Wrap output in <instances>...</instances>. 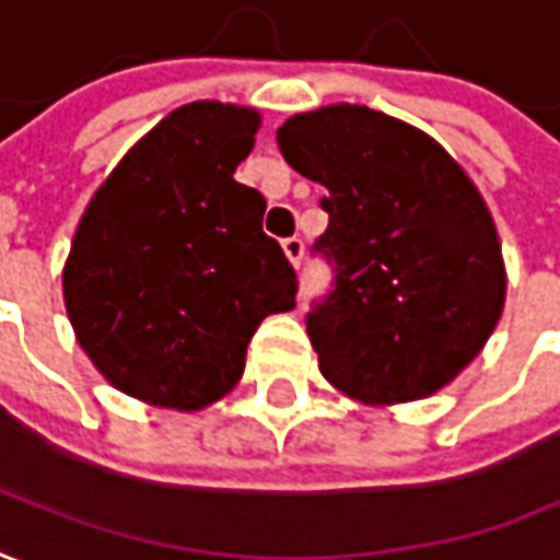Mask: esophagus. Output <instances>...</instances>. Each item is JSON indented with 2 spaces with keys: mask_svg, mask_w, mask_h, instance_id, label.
Returning <instances> with one entry per match:
<instances>
[{
  "mask_svg": "<svg viewBox=\"0 0 560 560\" xmlns=\"http://www.w3.org/2000/svg\"><path fill=\"white\" fill-rule=\"evenodd\" d=\"M281 250H284V257L294 262V266H300V260H303V238H298V235L284 238V242H281Z\"/></svg>",
  "mask_w": 560,
  "mask_h": 560,
  "instance_id": "esophagus-1",
  "label": "esophagus"
}]
</instances>
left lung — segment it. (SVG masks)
Here are the masks:
<instances>
[{"label":"left lung","instance_id":"obj_1","mask_svg":"<svg viewBox=\"0 0 560 560\" xmlns=\"http://www.w3.org/2000/svg\"><path fill=\"white\" fill-rule=\"evenodd\" d=\"M281 158L325 188L335 291L306 316L318 372L365 406L443 390L487 347L505 260L483 195L418 126L365 105L288 117Z\"/></svg>","mask_w":560,"mask_h":560}]
</instances>
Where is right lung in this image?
<instances>
[{
  "instance_id": "add662e5",
  "label": "right lung",
  "mask_w": 560,
  "mask_h": 560,
  "mask_svg": "<svg viewBox=\"0 0 560 560\" xmlns=\"http://www.w3.org/2000/svg\"><path fill=\"white\" fill-rule=\"evenodd\" d=\"M257 129V107H176L126 151L73 232V335L148 406L198 412L222 399L262 318L294 310L298 276L262 232L266 201L235 183Z\"/></svg>"
}]
</instances>
